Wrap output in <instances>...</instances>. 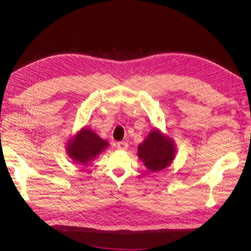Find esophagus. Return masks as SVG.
<instances>
[{"instance_id":"obj_1","label":"esophagus","mask_w":251,"mask_h":251,"mask_svg":"<svg viewBox=\"0 0 251 251\" xmlns=\"http://www.w3.org/2000/svg\"><path fill=\"white\" fill-rule=\"evenodd\" d=\"M117 148L119 150H121V151H125V150L128 149V143L125 142V141H120V142L117 143Z\"/></svg>"}]
</instances>
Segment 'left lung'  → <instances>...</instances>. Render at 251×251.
<instances>
[{
    "mask_svg": "<svg viewBox=\"0 0 251 251\" xmlns=\"http://www.w3.org/2000/svg\"><path fill=\"white\" fill-rule=\"evenodd\" d=\"M138 157L152 172L164 170L175 157L174 141L160 131L153 130L138 146Z\"/></svg>",
    "mask_w": 251,
    "mask_h": 251,
    "instance_id": "1",
    "label": "left lung"
}]
</instances>
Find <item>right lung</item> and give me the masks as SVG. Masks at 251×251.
Masks as SVG:
<instances>
[{
    "instance_id": "add662e5",
    "label": "right lung",
    "mask_w": 251,
    "mask_h": 251,
    "mask_svg": "<svg viewBox=\"0 0 251 251\" xmlns=\"http://www.w3.org/2000/svg\"><path fill=\"white\" fill-rule=\"evenodd\" d=\"M108 146L109 143L94 131L82 128L67 144V152L75 163L86 165Z\"/></svg>"
}]
</instances>
